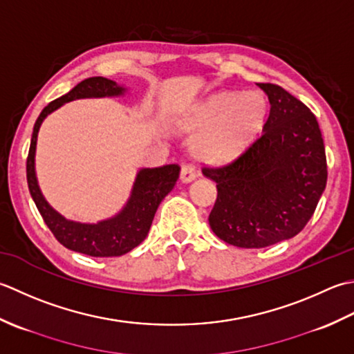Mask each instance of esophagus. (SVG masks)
Wrapping results in <instances>:
<instances>
[{
    "instance_id": "esophagus-1",
    "label": "esophagus",
    "mask_w": 354,
    "mask_h": 354,
    "mask_svg": "<svg viewBox=\"0 0 354 354\" xmlns=\"http://www.w3.org/2000/svg\"><path fill=\"white\" fill-rule=\"evenodd\" d=\"M196 177H197L196 168H194L189 163H185L182 167V172H180V180H182L183 183H191Z\"/></svg>"
}]
</instances>
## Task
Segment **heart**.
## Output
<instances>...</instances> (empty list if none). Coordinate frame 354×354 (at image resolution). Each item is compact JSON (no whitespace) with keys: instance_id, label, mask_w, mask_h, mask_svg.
I'll return each mask as SVG.
<instances>
[{"instance_id":"1","label":"heart","mask_w":354,"mask_h":354,"mask_svg":"<svg viewBox=\"0 0 354 354\" xmlns=\"http://www.w3.org/2000/svg\"><path fill=\"white\" fill-rule=\"evenodd\" d=\"M269 102L259 91L218 93L187 114L182 128L197 131L192 154L205 163L232 160L263 131Z\"/></svg>"}]
</instances>
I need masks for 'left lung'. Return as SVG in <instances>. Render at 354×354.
Masks as SVG:
<instances>
[{
    "instance_id": "1",
    "label": "left lung",
    "mask_w": 354,
    "mask_h": 354,
    "mask_svg": "<svg viewBox=\"0 0 354 354\" xmlns=\"http://www.w3.org/2000/svg\"><path fill=\"white\" fill-rule=\"evenodd\" d=\"M270 102L263 134L221 168H203L217 183L209 225L220 240L268 248L298 235L327 183V158L315 114L290 93L258 84Z\"/></svg>"
}]
</instances>
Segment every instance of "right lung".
I'll return each instance as SVG.
<instances>
[{"mask_svg": "<svg viewBox=\"0 0 354 354\" xmlns=\"http://www.w3.org/2000/svg\"><path fill=\"white\" fill-rule=\"evenodd\" d=\"M125 93V86L116 84L111 79L102 76L88 77L79 82L67 95L50 102L41 111L33 127L30 149H28L27 157L28 191L56 240L67 249L84 255L120 257L139 246L149 232L158 205L172 191L178 180L180 167L178 165H165L160 168L139 169L128 201L114 217L97 223H79L68 220L55 211L42 196L35 171L36 140H38L39 128L44 119L64 104L76 99L118 97L124 96Z\"/></svg>", "mask_w": 354, "mask_h": 354, "instance_id": "right-lung-1", "label": "right lung"}]
</instances>
